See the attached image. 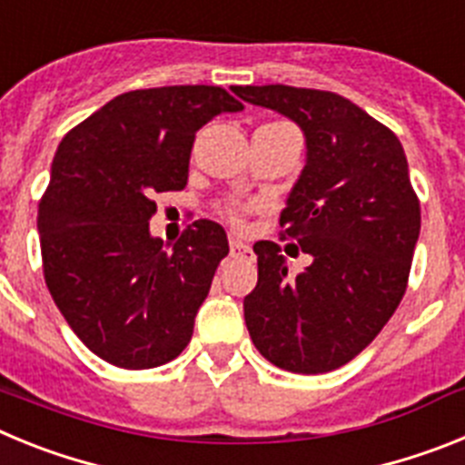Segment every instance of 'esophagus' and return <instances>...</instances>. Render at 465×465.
<instances>
[{
    "mask_svg": "<svg viewBox=\"0 0 465 465\" xmlns=\"http://www.w3.org/2000/svg\"><path fill=\"white\" fill-rule=\"evenodd\" d=\"M230 253H232V256H249V253H252V246L246 244V242L237 240V237H230Z\"/></svg>",
    "mask_w": 465,
    "mask_h": 465,
    "instance_id": "34e87169",
    "label": "esophagus"
}]
</instances>
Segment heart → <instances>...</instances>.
Here are the masks:
<instances>
[{"mask_svg":"<svg viewBox=\"0 0 465 465\" xmlns=\"http://www.w3.org/2000/svg\"><path fill=\"white\" fill-rule=\"evenodd\" d=\"M246 209H249V207H246V204L235 203V204H228V207L223 209V213H225V216H228L230 223L240 225L242 219H244V212H246Z\"/></svg>","mask_w":465,"mask_h":465,"instance_id":"1","label":"heart"}]
</instances>
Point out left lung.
Segmentation results:
<instances>
[{
	"label": "left lung",
	"instance_id": "8db88e82",
	"mask_svg": "<svg viewBox=\"0 0 465 465\" xmlns=\"http://www.w3.org/2000/svg\"><path fill=\"white\" fill-rule=\"evenodd\" d=\"M244 102L305 133L307 163L279 216L312 265L289 277L274 242H256L244 322L270 363L331 372L380 335L408 289L421 209L396 134L347 97L293 85H235Z\"/></svg>",
	"mask_w": 465,
	"mask_h": 465
}]
</instances>
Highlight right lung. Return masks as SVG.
Masks as SVG:
<instances>
[{"label":"right lung","mask_w":465,"mask_h":465,"mask_svg":"<svg viewBox=\"0 0 465 465\" xmlns=\"http://www.w3.org/2000/svg\"><path fill=\"white\" fill-rule=\"evenodd\" d=\"M242 109L219 85L133 90L57 146L36 216L44 279L64 322L106 363L158 368L191 342L228 237L200 219L167 252L149 230L153 195L182 191L197 130Z\"/></svg>","instance_id":"add662e5"}]
</instances>
